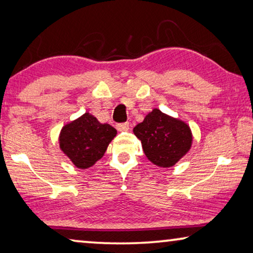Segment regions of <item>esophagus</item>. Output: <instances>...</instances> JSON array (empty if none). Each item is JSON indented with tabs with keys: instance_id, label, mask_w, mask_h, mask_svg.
<instances>
[{
	"instance_id": "obj_1",
	"label": "esophagus",
	"mask_w": 253,
	"mask_h": 253,
	"mask_svg": "<svg viewBox=\"0 0 253 253\" xmlns=\"http://www.w3.org/2000/svg\"><path fill=\"white\" fill-rule=\"evenodd\" d=\"M128 128H129V124L128 123H123V124H118V125H117V129H118L119 131L128 130Z\"/></svg>"
}]
</instances>
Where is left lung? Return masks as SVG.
Instances as JSON below:
<instances>
[{
	"mask_svg": "<svg viewBox=\"0 0 253 253\" xmlns=\"http://www.w3.org/2000/svg\"><path fill=\"white\" fill-rule=\"evenodd\" d=\"M145 156L158 167L175 166L192 146V131L183 120L153 109L142 123L134 127Z\"/></svg>",
	"mask_w": 253,
	"mask_h": 253,
	"instance_id": "1",
	"label": "left lung"
}]
</instances>
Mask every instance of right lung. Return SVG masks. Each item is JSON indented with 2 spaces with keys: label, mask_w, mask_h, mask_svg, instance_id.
<instances>
[{
  "label": "right lung",
  "mask_w": 253,
  "mask_h": 253,
  "mask_svg": "<svg viewBox=\"0 0 253 253\" xmlns=\"http://www.w3.org/2000/svg\"><path fill=\"white\" fill-rule=\"evenodd\" d=\"M117 135L116 128L85 112L66 124L59 135L60 149L79 169H87L104 156Z\"/></svg>",
  "instance_id": "right-lung-1"
}]
</instances>
